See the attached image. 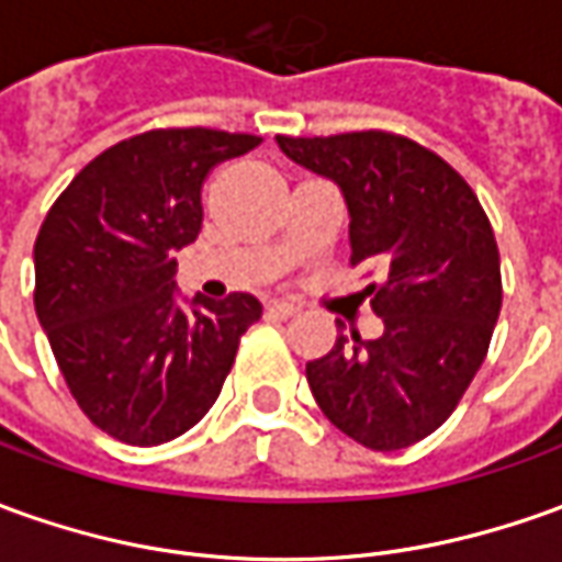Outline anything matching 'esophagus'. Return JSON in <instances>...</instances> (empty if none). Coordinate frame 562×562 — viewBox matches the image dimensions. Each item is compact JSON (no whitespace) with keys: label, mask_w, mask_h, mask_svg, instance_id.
Segmentation results:
<instances>
[{"label":"esophagus","mask_w":562,"mask_h":562,"mask_svg":"<svg viewBox=\"0 0 562 562\" xmlns=\"http://www.w3.org/2000/svg\"><path fill=\"white\" fill-rule=\"evenodd\" d=\"M296 312H300V305L296 303H284V300H274L272 305H269V315H272V318H293V315H296Z\"/></svg>","instance_id":"1"}]
</instances>
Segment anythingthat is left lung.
<instances>
[{"mask_svg": "<svg viewBox=\"0 0 562 562\" xmlns=\"http://www.w3.org/2000/svg\"><path fill=\"white\" fill-rule=\"evenodd\" d=\"M296 165L330 177L351 214V266L385 269L367 288L385 330L336 336L305 363L324 416L376 452L404 450L450 419L477 376L502 312L490 216L459 170L392 131L274 137Z\"/></svg>", "mask_w": 562, "mask_h": 562, "instance_id": "1", "label": "left lung"}]
</instances>
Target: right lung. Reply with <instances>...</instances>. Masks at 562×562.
<instances>
[{
	"mask_svg": "<svg viewBox=\"0 0 562 562\" xmlns=\"http://www.w3.org/2000/svg\"><path fill=\"white\" fill-rule=\"evenodd\" d=\"M259 143L214 127L134 134L88 161L38 229V324L81 413L122 443L158 447L199 425L262 315L250 293L173 300V250L199 238L201 186Z\"/></svg>",
	"mask_w": 562,
	"mask_h": 562,
	"instance_id": "1",
	"label": "right lung"
}]
</instances>
